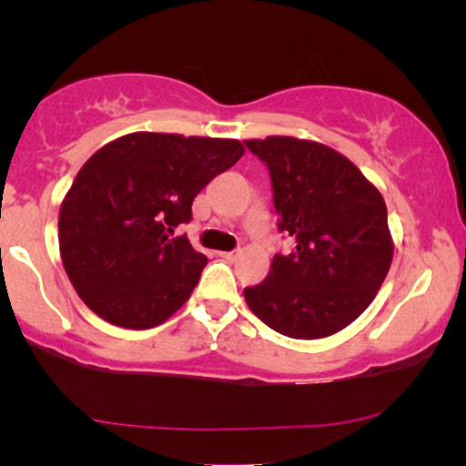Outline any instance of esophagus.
Listing matches in <instances>:
<instances>
[{
    "mask_svg": "<svg viewBox=\"0 0 466 466\" xmlns=\"http://www.w3.org/2000/svg\"><path fill=\"white\" fill-rule=\"evenodd\" d=\"M220 257H222V258H227V260H231V263H233V260H238V258H239V250H231V252H220Z\"/></svg>",
    "mask_w": 466,
    "mask_h": 466,
    "instance_id": "34e87169",
    "label": "esophagus"
}]
</instances>
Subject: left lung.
<instances>
[{
	"label": "left lung",
	"mask_w": 466,
	"mask_h": 466,
	"mask_svg": "<svg viewBox=\"0 0 466 466\" xmlns=\"http://www.w3.org/2000/svg\"><path fill=\"white\" fill-rule=\"evenodd\" d=\"M271 176L278 228L295 250L276 254L265 282L244 289L248 308L292 339H320L369 308L392 263L380 190L339 152L309 139H246Z\"/></svg>",
	"instance_id": "obj_1"
}]
</instances>
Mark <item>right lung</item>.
<instances>
[{
    "mask_svg": "<svg viewBox=\"0 0 466 466\" xmlns=\"http://www.w3.org/2000/svg\"><path fill=\"white\" fill-rule=\"evenodd\" d=\"M244 155L238 139L137 131L99 148L59 212L63 267L82 301L123 329H152L184 305L206 254L176 227L193 199Z\"/></svg>",
    "mask_w": 466,
    "mask_h": 466,
    "instance_id": "obj_1",
    "label": "right lung"
}]
</instances>
